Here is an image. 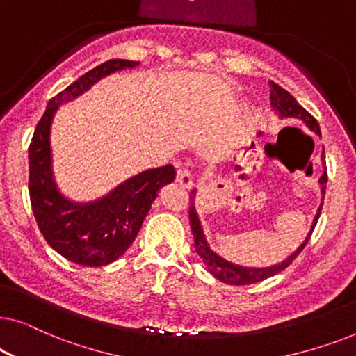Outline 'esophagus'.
I'll list each match as a JSON object with an SVG mask.
<instances>
[{"label": "esophagus", "mask_w": 356, "mask_h": 356, "mask_svg": "<svg viewBox=\"0 0 356 356\" xmlns=\"http://www.w3.org/2000/svg\"><path fill=\"white\" fill-rule=\"evenodd\" d=\"M177 183L179 184V186H183L186 189L193 188V175H191V172H189V170H186V168H179L178 173H177Z\"/></svg>", "instance_id": "1"}]
</instances>
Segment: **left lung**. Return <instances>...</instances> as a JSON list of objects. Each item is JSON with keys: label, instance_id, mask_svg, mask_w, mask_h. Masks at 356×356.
I'll return each mask as SVG.
<instances>
[{"label": "left lung", "instance_id": "1", "mask_svg": "<svg viewBox=\"0 0 356 356\" xmlns=\"http://www.w3.org/2000/svg\"><path fill=\"white\" fill-rule=\"evenodd\" d=\"M270 84V104L274 106L275 115L279 116L280 120H298L303 123L306 128L309 131H313L314 134H318L321 138V129H319V123L316 121L313 116H311L308 111H306L303 106L298 105V102L295 100L293 95H290L285 89H282L279 84L269 81ZM321 162H323L324 172L321 175L318 183H319V189H321V196L325 194V183H327V173H325V162H324V150L321 152ZM191 207H189V222H191V230L194 235V248H196L197 256L201 257V261L204 262V266L207 267V270L211 274L218 279L223 284L228 285H250V284H256V282L266 280L269 277H274L286 269L291 264V261L295 259L296 256L303 251V248L308 243L311 233H313L316 223H318L321 209H323V199H321V206L316 212V216L311 222L309 232L306 233L305 240L301 241V245L296 248V250L285 257L282 262H277L274 266H267V267H246V266H240L235 264V262L225 259L222 257L218 252H216L211 248V245L207 243L206 233H204V227L201 223V218H199L197 209H196V189L191 191Z\"/></svg>", "mask_w": 356, "mask_h": 356}]
</instances>
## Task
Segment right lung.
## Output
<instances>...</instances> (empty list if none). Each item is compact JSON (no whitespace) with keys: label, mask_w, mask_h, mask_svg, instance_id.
I'll return each mask as SVG.
<instances>
[{"label":"right lung","mask_w":356,"mask_h":356,"mask_svg":"<svg viewBox=\"0 0 356 356\" xmlns=\"http://www.w3.org/2000/svg\"><path fill=\"white\" fill-rule=\"evenodd\" d=\"M138 66L139 61L110 60L67 86L48 102L29 147V194L38 228L53 250L79 266L102 267L123 256L160 189L177 177L173 165L144 170L92 201H72L56 183L51 152L56 111L104 77Z\"/></svg>","instance_id":"add662e5"}]
</instances>
